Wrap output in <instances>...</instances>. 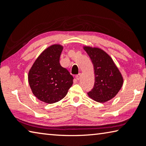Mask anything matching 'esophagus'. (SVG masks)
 <instances>
[{
    "instance_id": "obj_1",
    "label": "esophagus",
    "mask_w": 146,
    "mask_h": 146,
    "mask_svg": "<svg viewBox=\"0 0 146 146\" xmlns=\"http://www.w3.org/2000/svg\"><path fill=\"white\" fill-rule=\"evenodd\" d=\"M80 75H81V74H80V73H78V75H76L75 77H76V80H79V78H80Z\"/></svg>"
}]
</instances>
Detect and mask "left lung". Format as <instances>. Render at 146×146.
Returning a JSON list of instances; mask_svg holds the SVG:
<instances>
[{
	"mask_svg": "<svg viewBox=\"0 0 146 146\" xmlns=\"http://www.w3.org/2000/svg\"><path fill=\"white\" fill-rule=\"evenodd\" d=\"M95 70V84L88 93L98 102H105L115 97L122 88L123 78L112 58L102 49L84 47Z\"/></svg>",
	"mask_w": 146,
	"mask_h": 146,
	"instance_id": "8db88e82",
	"label": "left lung"
}]
</instances>
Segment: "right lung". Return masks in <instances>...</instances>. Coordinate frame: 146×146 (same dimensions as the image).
<instances>
[{
  "mask_svg": "<svg viewBox=\"0 0 146 146\" xmlns=\"http://www.w3.org/2000/svg\"><path fill=\"white\" fill-rule=\"evenodd\" d=\"M63 47L53 45L45 49L32 66L28 81L32 92L44 102L53 104L62 99L73 82V76L61 66Z\"/></svg>",
  "mask_w": 146,
  "mask_h": 146,
  "instance_id": "1",
  "label": "right lung"
}]
</instances>
